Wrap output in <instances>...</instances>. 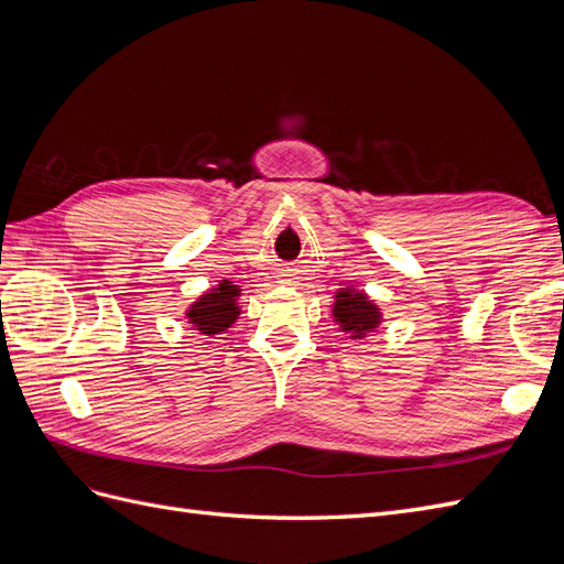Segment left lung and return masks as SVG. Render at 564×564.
Masks as SVG:
<instances>
[{"mask_svg":"<svg viewBox=\"0 0 564 564\" xmlns=\"http://www.w3.org/2000/svg\"><path fill=\"white\" fill-rule=\"evenodd\" d=\"M332 315L334 322L338 324V329L346 332L348 338L352 340L373 336V332H377L383 322V313L379 305L369 299L365 289L355 286L338 289L334 294Z\"/></svg>","mask_w":564,"mask_h":564,"instance_id":"1","label":"left lung"}]
</instances>
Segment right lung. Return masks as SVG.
<instances>
[{
    "mask_svg": "<svg viewBox=\"0 0 564 564\" xmlns=\"http://www.w3.org/2000/svg\"><path fill=\"white\" fill-rule=\"evenodd\" d=\"M240 296L242 289L230 280H218L207 292L199 294L185 311V319L202 336H216L230 329L235 319L240 317Z\"/></svg>",
    "mask_w": 564,
    "mask_h": 564,
    "instance_id": "right-lung-1",
    "label": "right lung"
}]
</instances>
